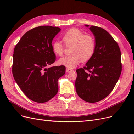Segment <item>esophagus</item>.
<instances>
[{"label":"esophagus","mask_w":134,"mask_h":134,"mask_svg":"<svg viewBox=\"0 0 134 134\" xmlns=\"http://www.w3.org/2000/svg\"><path fill=\"white\" fill-rule=\"evenodd\" d=\"M66 71L67 73H69V72H71L72 71V69H70V68H66Z\"/></svg>","instance_id":"esophagus-1"}]
</instances>
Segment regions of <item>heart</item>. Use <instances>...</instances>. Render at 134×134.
I'll list each match as a JSON object with an SVG mask.
<instances>
[{
  "label": "heart",
  "instance_id": "heart-1",
  "mask_svg": "<svg viewBox=\"0 0 134 134\" xmlns=\"http://www.w3.org/2000/svg\"><path fill=\"white\" fill-rule=\"evenodd\" d=\"M62 39L67 47H72L71 55L65 56L59 60L60 65L68 68H74L82 60H89L93 55L96 47L94 37L92 35L84 34L81 30L73 28L63 35ZM53 52L58 56H62L64 52V45L59 41L52 44Z\"/></svg>",
  "mask_w": 134,
  "mask_h": 134
}]
</instances>
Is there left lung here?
<instances>
[{"mask_svg":"<svg viewBox=\"0 0 134 134\" xmlns=\"http://www.w3.org/2000/svg\"><path fill=\"white\" fill-rule=\"evenodd\" d=\"M88 27V25H85ZM95 37V52L83 68L76 69V93L88 103L106 98L113 90L122 72L121 53L117 42L105 29L92 25Z\"/></svg>","mask_w":134,"mask_h":134,"instance_id":"8db88e82","label":"left lung"}]
</instances>
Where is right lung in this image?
Returning <instances> with one entry per match:
<instances>
[{
  "label": "right lung",
  "instance_id": "1",
  "mask_svg": "<svg viewBox=\"0 0 134 134\" xmlns=\"http://www.w3.org/2000/svg\"><path fill=\"white\" fill-rule=\"evenodd\" d=\"M61 29L40 26L27 31L14 49L12 74L17 85L31 100L46 103L59 90L58 80L65 74L64 66L47 68L56 60L52 41Z\"/></svg>",
  "mask_w": 134,
  "mask_h": 134
}]
</instances>
